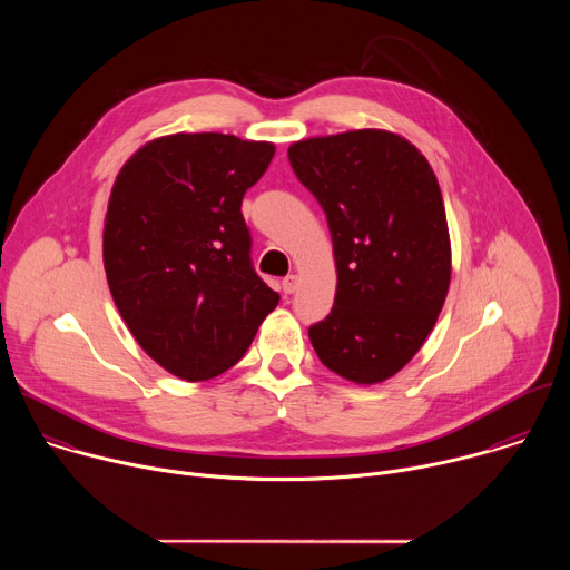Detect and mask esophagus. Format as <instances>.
I'll use <instances>...</instances> for the list:
<instances>
[{
    "instance_id": "esophagus-1",
    "label": "esophagus",
    "mask_w": 570,
    "mask_h": 570,
    "mask_svg": "<svg viewBox=\"0 0 570 570\" xmlns=\"http://www.w3.org/2000/svg\"><path fill=\"white\" fill-rule=\"evenodd\" d=\"M297 286H299V277H297V275H288V277H284V282H282V288H284L286 295L295 293Z\"/></svg>"
}]
</instances>
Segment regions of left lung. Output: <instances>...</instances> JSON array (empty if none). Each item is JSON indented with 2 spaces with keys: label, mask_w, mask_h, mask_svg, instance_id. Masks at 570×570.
<instances>
[{
  "label": "left lung",
  "mask_w": 570,
  "mask_h": 570,
  "mask_svg": "<svg viewBox=\"0 0 570 570\" xmlns=\"http://www.w3.org/2000/svg\"><path fill=\"white\" fill-rule=\"evenodd\" d=\"M288 159L334 243V308L308 330L311 345L338 376L381 383L422 350L449 293L438 178L415 144L383 128L299 139Z\"/></svg>",
  "instance_id": "8db88e82"
}]
</instances>
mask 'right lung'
Wrapping results in <instances>:
<instances>
[{"label":"right lung","mask_w":570,"mask_h":570,"mask_svg":"<svg viewBox=\"0 0 570 570\" xmlns=\"http://www.w3.org/2000/svg\"><path fill=\"white\" fill-rule=\"evenodd\" d=\"M275 144L176 132L137 148L104 223L112 299L137 345L183 381L223 374L248 352L279 295L250 264L246 191Z\"/></svg>","instance_id":"obj_1"}]
</instances>
